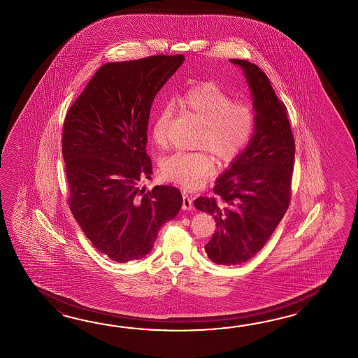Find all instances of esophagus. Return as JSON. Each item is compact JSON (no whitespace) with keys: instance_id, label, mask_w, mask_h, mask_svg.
I'll return each mask as SVG.
<instances>
[{"instance_id":"34e87169","label":"esophagus","mask_w":358,"mask_h":358,"mask_svg":"<svg viewBox=\"0 0 358 358\" xmlns=\"http://www.w3.org/2000/svg\"><path fill=\"white\" fill-rule=\"evenodd\" d=\"M193 205V198L187 192H182V210H190Z\"/></svg>"}]
</instances>
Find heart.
Returning a JSON list of instances; mask_svg holds the SVG:
<instances>
[{
	"label": "heart",
	"instance_id": "heart-1",
	"mask_svg": "<svg viewBox=\"0 0 358 358\" xmlns=\"http://www.w3.org/2000/svg\"><path fill=\"white\" fill-rule=\"evenodd\" d=\"M182 113L202 124L198 147L206 148L222 162L238 157L251 141L255 130L252 107L233 97L213 83H201L178 99ZM173 107L161 105L151 122V139L157 148L168 143L169 124ZM161 173L185 188H196L215 173L213 156L207 151L176 152L161 161Z\"/></svg>",
	"mask_w": 358,
	"mask_h": 358
}]
</instances>
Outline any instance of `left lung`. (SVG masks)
<instances>
[{
	"label": "left lung",
	"instance_id": "1",
	"mask_svg": "<svg viewBox=\"0 0 358 358\" xmlns=\"http://www.w3.org/2000/svg\"><path fill=\"white\" fill-rule=\"evenodd\" d=\"M243 70L255 108V131L243 152L217 178L216 197H198L194 206L213 215L216 230L205 245L208 259L234 266L262 250L290 202L294 137L287 107L266 74L247 60L231 59Z\"/></svg>",
	"mask_w": 358,
	"mask_h": 358
}]
</instances>
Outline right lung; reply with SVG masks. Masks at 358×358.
<instances>
[{
    "label": "right lung",
    "mask_w": 358,
    "mask_h": 358,
    "mask_svg": "<svg viewBox=\"0 0 358 358\" xmlns=\"http://www.w3.org/2000/svg\"><path fill=\"white\" fill-rule=\"evenodd\" d=\"M182 61V55H156L105 64L65 117L70 210L93 247L115 262L148 255L182 207L176 187L145 192L139 184L152 176L145 145L153 99Z\"/></svg>",
    "instance_id": "add662e5"
}]
</instances>
